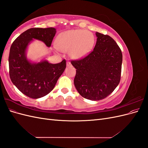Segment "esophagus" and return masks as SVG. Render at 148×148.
Instances as JSON below:
<instances>
[{"instance_id":"34e87169","label":"esophagus","mask_w":148,"mask_h":148,"mask_svg":"<svg viewBox=\"0 0 148 148\" xmlns=\"http://www.w3.org/2000/svg\"><path fill=\"white\" fill-rule=\"evenodd\" d=\"M66 66H71V62H69V61L67 62H66Z\"/></svg>"}]
</instances>
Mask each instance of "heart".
<instances>
[{"label":"heart","instance_id":"heart-1","mask_svg":"<svg viewBox=\"0 0 148 148\" xmlns=\"http://www.w3.org/2000/svg\"><path fill=\"white\" fill-rule=\"evenodd\" d=\"M95 38L93 34L84 29H71L59 34L56 40L59 50L67 52L73 59L87 56L94 47Z\"/></svg>","mask_w":148,"mask_h":148}]
</instances>
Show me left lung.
Wrapping results in <instances>:
<instances>
[{"instance_id":"left-lung-1","label":"left lung","mask_w":148,"mask_h":148,"mask_svg":"<svg viewBox=\"0 0 148 148\" xmlns=\"http://www.w3.org/2000/svg\"><path fill=\"white\" fill-rule=\"evenodd\" d=\"M93 51L80 60L71 63L77 69L74 84L79 94L91 101L104 99L114 91L120 81L122 53L108 35L96 33Z\"/></svg>"}]
</instances>
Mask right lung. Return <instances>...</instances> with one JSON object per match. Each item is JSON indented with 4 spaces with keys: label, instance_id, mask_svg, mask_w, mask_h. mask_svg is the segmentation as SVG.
<instances>
[{
    "label": "right lung",
    "instance_id": "right-lung-1",
    "mask_svg": "<svg viewBox=\"0 0 148 148\" xmlns=\"http://www.w3.org/2000/svg\"><path fill=\"white\" fill-rule=\"evenodd\" d=\"M56 31L54 28H30L21 33L10 47L8 64L11 81L22 93L32 99L45 96L52 90L66 68V60L56 64L46 60L31 62L26 57V49L33 39L51 47Z\"/></svg>",
    "mask_w": 148,
    "mask_h": 148
}]
</instances>
